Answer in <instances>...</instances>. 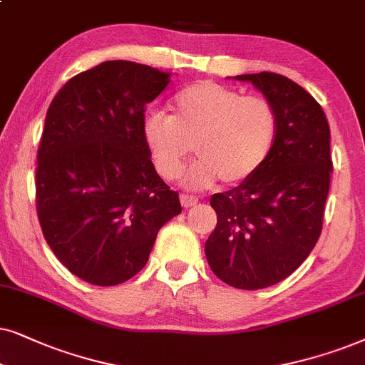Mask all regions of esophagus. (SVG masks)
<instances>
[{
  "instance_id": "esophagus-1",
  "label": "esophagus",
  "mask_w": 365,
  "mask_h": 365,
  "mask_svg": "<svg viewBox=\"0 0 365 365\" xmlns=\"http://www.w3.org/2000/svg\"><path fill=\"white\" fill-rule=\"evenodd\" d=\"M197 202H198V198L193 197V195H187V193H182V195H180V203H182L183 208L193 207Z\"/></svg>"
}]
</instances>
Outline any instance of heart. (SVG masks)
Wrapping results in <instances>:
<instances>
[{"instance_id": "obj_1", "label": "heart", "mask_w": 365, "mask_h": 365, "mask_svg": "<svg viewBox=\"0 0 365 365\" xmlns=\"http://www.w3.org/2000/svg\"><path fill=\"white\" fill-rule=\"evenodd\" d=\"M279 133V115L264 96H244L215 81H197L172 101V116L150 113L145 143L160 177L172 180L195 148L198 158L185 175L192 188L217 178L239 185L269 160Z\"/></svg>"}]
</instances>
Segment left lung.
Segmentation results:
<instances>
[{"label":"left lung","instance_id":"1","mask_svg":"<svg viewBox=\"0 0 365 365\" xmlns=\"http://www.w3.org/2000/svg\"><path fill=\"white\" fill-rule=\"evenodd\" d=\"M235 80L250 81L275 106L279 133L254 177L212 195L217 227L205 255L225 284L257 290L287 279L317 244L332 172L330 130L322 106L287 76L262 71Z\"/></svg>","mask_w":365,"mask_h":365}]
</instances>
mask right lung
Returning a JSON list of instances; mask_svg holds the SVG:
<instances>
[{"mask_svg":"<svg viewBox=\"0 0 365 365\" xmlns=\"http://www.w3.org/2000/svg\"><path fill=\"white\" fill-rule=\"evenodd\" d=\"M170 73L113 60L68 80L46 111L36 210L56 259L81 280L123 284L148 262L157 233L182 212L145 143V106Z\"/></svg>","mask_w":365,"mask_h":365,"instance_id":"add662e5","label":"right lung"}]
</instances>
